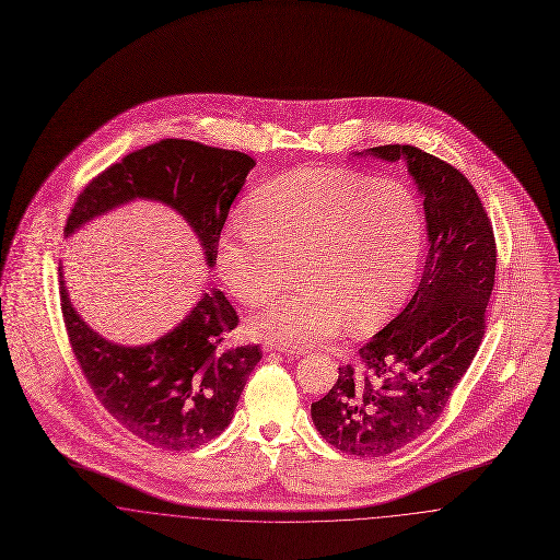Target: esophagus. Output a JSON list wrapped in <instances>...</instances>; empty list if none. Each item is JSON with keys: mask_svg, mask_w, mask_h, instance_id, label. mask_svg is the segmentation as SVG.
<instances>
[{"mask_svg": "<svg viewBox=\"0 0 560 560\" xmlns=\"http://www.w3.org/2000/svg\"><path fill=\"white\" fill-rule=\"evenodd\" d=\"M265 352H283V354H288V357H292V354H302L304 350L302 348L295 347H283V345H272V342H265Z\"/></svg>", "mask_w": 560, "mask_h": 560, "instance_id": "esophagus-1", "label": "esophagus"}]
</instances>
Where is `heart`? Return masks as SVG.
I'll return each instance as SVG.
<instances>
[{"mask_svg": "<svg viewBox=\"0 0 560 560\" xmlns=\"http://www.w3.org/2000/svg\"><path fill=\"white\" fill-rule=\"evenodd\" d=\"M424 254L413 190L348 167H298L254 188L243 224L215 247V267L243 306L270 302L295 262L300 285L249 320L281 345H313L348 320L370 329L411 292Z\"/></svg>", "mask_w": 560, "mask_h": 560, "instance_id": "b5f03b06", "label": "heart"}]
</instances>
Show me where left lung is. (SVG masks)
I'll list each match as a JSON object with an SVG mask.
<instances>
[{"mask_svg":"<svg viewBox=\"0 0 560 560\" xmlns=\"http://www.w3.org/2000/svg\"><path fill=\"white\" fill-rule=\"evenodd\" d=\"M405 160L424 195L428 256L409 304L342 365L331 390L311 405L320 436L357 457L399 452L432 427L479 352L495 283L491 220L468 178L411 144L373 147Z\"/></svg>","mask_w":560,"mask_h":560,"instance_id":"left-lung-1","label":"left lung"}]
</instances>
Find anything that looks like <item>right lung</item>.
I'll list each match as a JSON object with an SVG mask.
<instances>
[{"label":"right lung","instance_id":"obj_1","mask_svg":"<svg viewBox=\"0 0 560 560\" xmlns=\"http://www.w3.org/2000/svg\"><path fill=\"white\" fill-rule=\"evenodd\" d=\"M254 165L240 151L165 138L94 176L78 195L65 235L133 197L158 199L187 218L213 267L226 215ZM60 308L94 397L113 420L163 452L195 450L229 427L243 386L262 359L258 345H226L240 315L222 292L201 295L174 331L138 348L117 347L94 334L73 311L62 279Z\"/></svg>","mask_w":560,"mask_h":560}]
</instances>
